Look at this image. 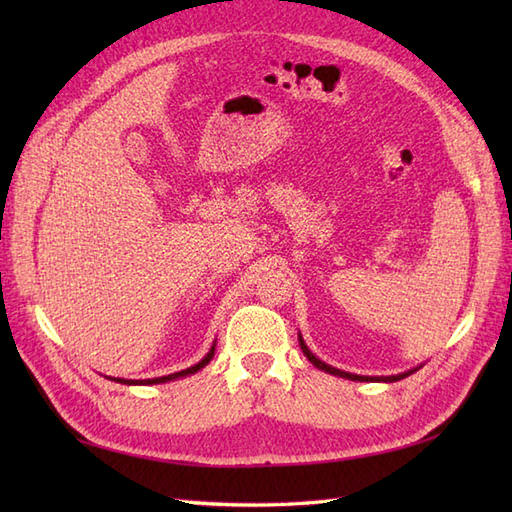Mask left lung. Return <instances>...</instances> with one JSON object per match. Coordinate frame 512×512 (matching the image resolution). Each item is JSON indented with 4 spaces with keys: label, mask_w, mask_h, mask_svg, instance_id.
Here are the masks:
<instances>
[{
    "label": "left lung",
    "mask_w": 512,
    "mask_h": 512,
    "mask_svg": "<svg viewBox=\"0 0 512 512\" xmlns=\"http://www.w3.org/2000/svg\"><path fill=\"white\" fill-rule=\"evenodd\" d=\"M299 345H301V350H303V354H306V358L308 361L314 365V367H319V369H323V372H328V374H334V376H341V378H350V380H383V383H396V380H400V378H407L409 374H413L416 372L418 367H413V369H409V372H405V374H396V376H358V374H350V372H341V369H336V367H332V365H328V363H323L321 358H317L314 356L310 350H308V345L303 343V339H301V334H299Z\"/></svg>",
    "instance_id": "obj_1"
}]
</instances>
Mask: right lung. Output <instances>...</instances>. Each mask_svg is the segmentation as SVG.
Listing matches in <instances>:
<instances>
[{
    "mask_svg": "<svg viewBox=\"0 0 512 512\" xmlns=\"http://www.w3.org/2000/svg\"><path fill=\"white\" fill-rule=\"evenodd\" d=\"M213 354H215V343H213V347L209 350V354H206L198 365L182 369V372L169 374V376H160V378H147V380H127V378H112V380H116V383H123V385H158V383H167V380H176V378L191 376V374H195V372H200V369H202L204 365H209V361L213 358Z\"/></svg>",
    "mask_w": 512,
    "mask_h": 512,
    "instance_id": "right-lung-1",
    "label": "right lung"
}]
</instances>
